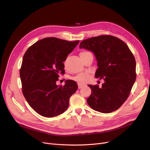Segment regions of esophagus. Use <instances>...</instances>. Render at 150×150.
<instances>
[{
	"mask_svg": "<svg viewBox=\"0 0 150 150\" xmlns=\"http://www.w3.org/2000/svg\"><path fill=\"white\" fill-rule=\"evenodd\" d=\"M78 89H81V88H82L83 87V85H81V84H80L79 83H78Z\"/></svg>",
	"mask_w": 150,
	"mask_h": 150,
	"instance_id": "esophagus-1",
	"label": "esophagus"
}]
</instances>
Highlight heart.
I'll return each instance as SVG.
<instances>
[{
    "label": "heart",
    "mask_w": 150,
    "mask_h": 150,
    "mask_svg": "<svg viewBox=\"0 0 150 150\" xmlns=\"http://www.w3.org/2000/svg\"><path fill=\"white\" fill-rule=\"evenodd\" d=\"M89 54H91L90 52L84 50V51H81L80 53V56L81 58H82ZM90 79H91V75L88 74H80L74 78V80L77 81L80 84H84L87 83L90 80Z\"/></svg>",
    "instance_id": "1"
}]
</instances>
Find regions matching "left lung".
<instances>
[{
  "instance_id": "left-lung-1",
  "label": "left lung",
  "mask_w": 150,
  "mask_h": 150,
  "mask_svg": "<svg viewBox=\"0 0 150 150\" xmlns=\"http://www.w3.org/2000/svg\"><path fill=\"white\" fill-rule=\"evenodd\" d=\"M80 48L93 52L98 68L96 77L105 82L88 86L92 92L87 102L95 111L110 113L119 109L128 98L136 79L135 58L128 46L112 35H100L81 42Z\"/></svg>"
}]
</instances>
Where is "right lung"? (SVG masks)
<instances>
[{"instance_id": "1", "label": "right lung", "mask_w": 150, "mask_h": 150, "mask_svg": "<svg viewBox=\"0 0 150 150\" xmlns=\"http://www.w3.org/2000/svg\"><path fill=\"white\" fill-rule=\"evenodd\" d=\"M79 42L45 38L31 45L23 55L20 69L22 93L39 115L53 117L67 109L78 85L70 80L64 86L56 82L65 74L63 62Z\"/></svg>"}]
</instances>
